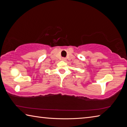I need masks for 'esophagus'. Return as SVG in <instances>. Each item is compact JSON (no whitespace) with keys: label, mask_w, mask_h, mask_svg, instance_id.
I'll return each instance as SVG.
<instances>
[{"label":"esophagus","mask_w":127,"mask_h":127,"mask_svg":"<svg viewBox=\"0 0 127 127\" xmlns=\"http://www.w3.org/2000/svg\"><path fill=\"white\" fill-rule=\"evenodd\" d=\"M62 61H66V58H62Z\"/></svg>","instance_id":"1"}]
</instances>
